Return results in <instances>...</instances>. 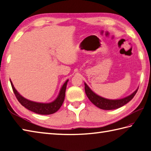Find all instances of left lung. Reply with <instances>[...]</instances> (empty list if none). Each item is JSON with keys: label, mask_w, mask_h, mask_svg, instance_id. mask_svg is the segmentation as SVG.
<instances>
[{"label": "left lung", "mask_w": 151, "mask_h": 151, "mask_svg": "<svg viewBox=\"0 0 151 151\" xmlns=\"http://www.w3.org/2000/svg\"><path fill=\"white\" fill-rule=\"evenodd\" d=\"M138 88L136 89V91H134L130 96L126 98H122V99L119 100H109L101 97L98 95L95 94L94 92L91 90V88L88 87V86L85 83V93L87 94L88 98L90 101L93 103L94 105L99 108L104 110H111L119 108L125 104L129 102L132 98L134 97L136 93L137 92Z\"/></svg>", "instance_id": "obj_1"}]
</instances>
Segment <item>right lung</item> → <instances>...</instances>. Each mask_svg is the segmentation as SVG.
Returning a JSON list of instances; mask_svg holds the SVG:
<instances>
[{
    "mask_svg": "<svg viewBox=\"0 0 151 151\" xmlns=\"http://www.w3.org/2000/svg\"><path fill=\"white\" fill-rule=\"evenodd\" d=\"M68 80L64 83L63 86L60 89V93L58 94L57 99L53 102L48 103V104H44V103H38L35 102V101H30L29 100L26 99V98H23L22 96L19 94V93L15 90L13 84L10 80L11 85L12 89H13L14 93L16 96L17 100L19 102L24 106L25 108L29 109L31 111L38 113V114L40 115H50L53 114V113L57 112V111L60 109V107L62 106V104L64 101V98H65V93H66V88L67 83Z\"/></svg>",
    "mask_w": 151,
    "mask_h": 151,
    "instance_id": "right-lung-1",
    "label": "right lung"
}]
</instances>
